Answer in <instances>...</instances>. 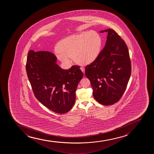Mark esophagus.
<instances>
[{"label":"esophagus","mask_w":154,"mask_h":154,"mask_svg":"<svg viewBox=\"0 0 154 154\" xmlns=\"http://www.w3.org/2000/svg\"><path fill=\"white\" fill-rule=\"evenodd\" d=\"M80 69H81V71H82L83 73H84V72H85V69H84V67H80Z\"/></svg>","instance_id":"34e87169"}]
</instances>
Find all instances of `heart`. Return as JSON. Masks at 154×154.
<instances>
[{
  "mask_svg": "<svg viewBox=\"0 0 154 154\" xmlns=\"http://www.w3.org/2000/svg\"><path fill=\"white\" fill-rule=\"evenodd\" d=\"M102 39L95 31L84 32L62 40L55 53L57 59L65 64H70L71 58L82 65L94 62L100 55Z\"/></svg>",
  "mask_w": 154,
  "mask_h": 154,
  "instance_id": "obj_1",
  "label": "heart"
}]
</instances>
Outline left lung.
I'll list each match as a JSON object with an SVG mask.
<instances>
[{
  "instance_id": "left-lung-1",
  "label": "left lung",
  "mask_w": 154,
  "mask_h": 154,
  "mask_svg": "<svg viewBox=\"0 0 154 154\" xmlns=\"http://www.w3.org/2000/svg\"><path fill=\"white\" fill-rule=\"evenodd\" d=\"M106 43L98 57L85 67V74L91 81L94 98L103 105L118 102L125 92L131 73L129 54L125 41L111 29Z\"/></svg>"
}]
</instances>
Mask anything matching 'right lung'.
<instances>
[{
	"instance_id": "obj_1",
	"label": "right lung",
	"mask_w": 154,
	"mask_h": 154,
	"mask_svg": "<svg viewBox=\"0 0 154 154\" xmlns=\"http://www.w3.org/2000/svg\"><path fill=\"white\" fill-rule=\"evenodd\" d=\"M26 69L36 98L46 108L58 114L71 109L76 99L78 83L83 76L80 67L74 65L63 70L57 58L46 51H29Z\"/></svg>"
}]
</instances>
